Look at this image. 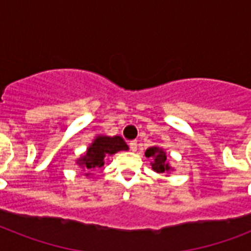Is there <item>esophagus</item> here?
Segmentation results:
<instances>
[{
  "label": "esophagus",
  "mask_w": 251,
  "mask_h": 251,
  "mask_svg": "<svg viewBox=\"0 0 251 251\" xmlns=\"http://www.w3.org/2000/svg\"><path fill=\"white\" fill-rule=\"evenodd\" d=\"M129 146H130V150H131V151H137L138 142L137 141H131L129 143Z\"/></svg>",
  "instance_id": "esophagus-1"
}]
</instances>
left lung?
<instances>
[{
  "mask_svg": "<svg viewBox=\"0 0 251 251\" xmlns=\"http://www.w3.org/2000/svg\"><path fill=\"white\" fill-rule=\"evenodd\" d=\"M146 157H151L152 159V169L157 173H168L171 172V165L168 164L167 155H165L164 150L159 149V147H150L146 150Z\"/></svg>",
  "mask_w": 251,
  "mask_h": 251,
  "instance_id": "1",
  "label": "left lung"
}]
</instances>
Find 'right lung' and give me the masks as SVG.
<instances>
[{
	"mask_svg": "<svg viewBox=\"0 0 251 251\" xmlns=\"http://www.w3.org/2000/svg\"><path fill=\"white\" fill-rule=\"evenodd\" d=\"M129 150L127 145L121 137H106V135H98L90 147L87 149V152L78 159V164L82 165L86 176H90L88 172H94L104 165V159L110 155H114L118 151H126Z\"/></svg>",
	"mask_w": 251,
	"mask_h": 251,
	"instance_id": "obj_1",
	"label": "right lung"
}]
</instances>
